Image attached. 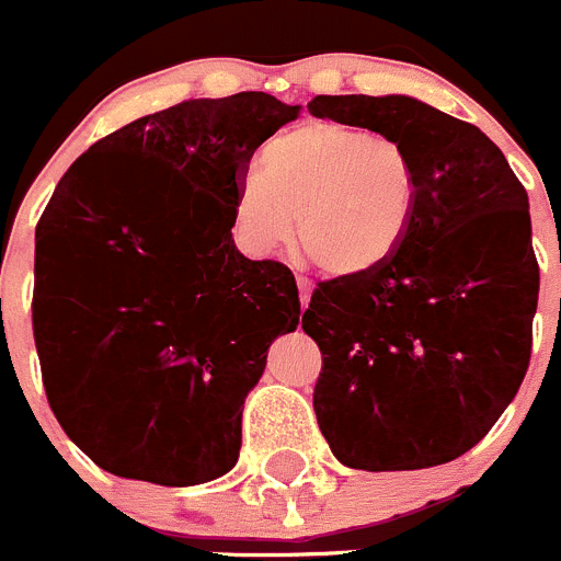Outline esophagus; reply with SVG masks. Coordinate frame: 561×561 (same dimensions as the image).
<instances>
[{
    "instance_id": "obj_1",
    "label": "esophagus",
    "mask_w": 561,
    "mask_h": 561,
    "mask_svg": "<svg viewBox=\"0 0 561 561\" xmlns=\"http://www.w3.org/2000/svg\"><path fill=\"white\" fill-rule=\"evenodd\" d=\"M311 289H314V286H311L309 277H297V291H300V306H304V309L311 300Z\"/></svg>"
}]
</instances>
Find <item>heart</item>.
Instances as JSON below:
<instances>
[{
	"label": "heart",
	"instance_id": "1",
	"mask_svg": "<svg viewBox=\"0 0 561 561\" xmlns=\"http://www.w3.org/2000/svg\"><path fill=\"white\" fill-rule=\"evenodd\" d=\"M415 165L390 134L336 121L289 128L261 151L232 202V232L250 255H270L291 238L325 275L381 270L408 236Z\"/></svg>",
	"mask_w": 561,
	"mask_h": 561
}]
</instances>
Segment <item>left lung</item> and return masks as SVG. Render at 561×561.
<instances>
[{
    "label": "left lung",
    "instance_id": "left-lung-1",
    "mask_svg": "<svg viewBox=\"0 0 561 561\" xmlns=\"http://www.w3.org/2000/svg\"><path fill=\"white\" fill-rule=\"evenodd\" d=\"M309 112L390 134L415 165L408 236L381 270L317 284L320 433L365 472L460 458L531 362L539 264L528 193L478 126L404 95H317Z\"/></svg>",
    "mask_w": 561,
    "mask_h": 561
}]
</instances>
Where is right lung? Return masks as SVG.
<instances>
[{"label": "right lung", "mask_w": 561, "mask_h": 561, "mask_svg": "<svg viewBox=\"0 0 561 561\" xmlns=\"http://www.w3.org/2000/svg\"><path fill=\"white\" fill-rule=\"evenodd\" d=\"M297 108L238 92L146 114L83 151L44 207V393L106 472L196 485L236 466L244 399L300 300L289 266L236 250L232 202L255 148Z\"/></svg>", "instance_id": "obj_1"}]
</instances>
